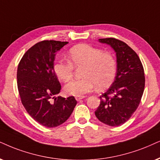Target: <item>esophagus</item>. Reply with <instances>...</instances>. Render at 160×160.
<instances>
[{
    "mask_svg": "<svg viewBox=\"0 0 160 160\" xmlns=\"http://www.w3.org/2000/svg\"><path fill=\"white\" fill-rule=\"evenodd\" d=\"M84 98H85V97H83V96H82V97H77L76 100L77 101H80L81 100H82V99H83Z\"/></svg>",
    "mask_w": 160,
    "mask_h": 160,
    "instance_id": "obj_1",
    "label": "esophagus"
}]
</instances>
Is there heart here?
<instances>
[{
  "label": "heart",
  "instance_id": "b5f03b06",
  "mask_svg": "<svg viewBox=\"0 0 160 160\" xmlns=\"http://www.w3.org/2000/svg\"><path fill=\"white\" fill-rule=\"evenodd\" d=\"M66 56L68 60H57L53 66L54 73L62 82L72 78L74 67L83 66L81 74L83 78L72 80L64 87L68 94L82 97L94 86L98 89H103L114 80L117 61L110 52H102L88 44H79L71 48Z\"/></svg>",
  "mask_w": 160,
  "mask_h": 160
}]
</instances>
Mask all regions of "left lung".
<instances>
[{
	"label": "left lung",
	"mask_w": 160,
	"mask_h": 160,
	"mask_svg": "<svg viewBox=\"0 0 160 160\" xmlns=\"http://www.w3.org/2000/svg\"><path fill=\"white\" fill-rule=\"evenodd\" d=\"M117 54L115 80L108 90L100 97L95 115L100 122L119 126L130 119L138 108L145 88V73L139 56L126 43L116 38H101Z\"/></svg>",
	"instance_id": "1"
}]
</instances>
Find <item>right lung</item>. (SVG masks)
Instances as JSON below:
<instances>
[{"label":"right lung","mask_w":160,"mask_h":160,"mask_svg":"<svg viewBox=\"0 0 160 160\" xmlns=\"http://www.w3.org/2000/svg\"><path fill=\"white\" fill-rule=\"evenodd\" d=\"M68 42L43 40L23 54L18 66L17 83L21 102L40 125L54 128L68 120L77 101L73 96L55 98L61 86L54 72L56 52Z\"/></svg>","instance_id":"add662e5"}]
</instances>
